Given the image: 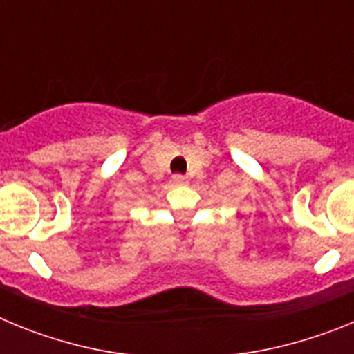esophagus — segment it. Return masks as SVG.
<instances>
[{
	"label": "esophagus",
	"mask_w": 354,
	"mask_h": 354,
	"mask_svg": "<svg viewBox=\"0 0 354 354\" xmlns=\"http://www.w3.org/2000/svg\"><path fill=\"white\" fill-rule=\"evenodd\" d=\"M186 177L184 175H174V184H186Z\"/></svg>",
	"instance_id": "34e87169"
}]
</instances>
